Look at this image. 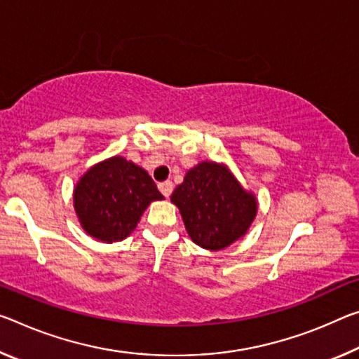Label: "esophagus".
<instances>
[{
	"instance_id": "obj_1",
	"label": "esophagus",
	"mask_w": 359,
	"mask_h": 359,
	"mask_svg": "<svg viewBox=\"0 0 359 359\" xmlns=\"http://www.w3.org/2000/svg\"><path fill=\"white\" fill-rule=\"evenodd\" d=\"M158 189H159V191L163 193L164 196L169 198V195L174 190V185H172V182H170V180H166V182H161V184L158 185Z\"/></svg>"
}]
</instances>
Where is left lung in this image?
I'll list each match as a JSON object with an SVG mask.
<instances>
[{
    "label": "left lung",
    "instance_id": "left-lung-1",
    "mask_svg": "<svg viewBox=\"0 0 359 359\" xmlns=\"http://www.w3.org/2000/svg\"><path fill=\"white\" fill-rule=\"evenodd\" d=\"M170 203L179 208L191 241L208 251H222L246 235L259 203L224 163L201 161L187 170Z\"/></svg>",
    "mask_w": 359,
    "mask_h": 359
}]
</instances>
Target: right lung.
Here are the masks:
<instances>
[{
  "label": "right lung",
  "mask_w": 359,
  "mask_h": 359,
  "mask_svg": "<svg viewBox=\"0 0 359 359\" xmlns=\"http://www.w3.org/2000/svg\"><path fill=\"white\" fill-rule=\"evenodd\" d=\"M163 198L144 168L116 155L95 163L79 177L73 208L89 236L113 243L126 240L150 203Z\"/></svg>",
  "instance_id": "right-lung-1"
}]
</instances>
